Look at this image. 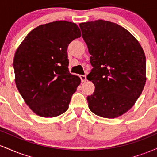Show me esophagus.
I'll use <instances>...</instances> for the list:
<instances>
[{
    "mask_svg": "<svg viewBox=\"0 0 157 157\" xmlns=\"http://www.w3.org/2000/svg\"><path fill=\"white\" fill-rule=\"evenodd\" d=\"M80 79H81V81H82V82H86V80H87V79H86V75H80Z\"/></svg>",
    "mask_w": 157,
    "mask_h": 157,
    "instance_id": "esophagus-1",
    "label": "esophagus"
}]
</instances>
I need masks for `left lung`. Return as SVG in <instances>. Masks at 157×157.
Returning a JSON list of instances; mask_svg holds the SVG:
<instances>
[{
  "label": "left lung",
  "mask_w": 157,
  "mask_h": 157,
  "mask_svg": "<svg viewBox=\"0 0 157 157\" xmlns=\"http://www.w3.org/2000/svg\"><path fill=\"white\" fill-rule=\"evenodd\" d=\"M93 68L87 79L95 90L87 97L98 116L115 118L130 110L146 82V58L141 45L125 28L97 20L80 23Z\"/></svg>",
  "instance_id": "1"
}]
</instances>
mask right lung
Instances as JSON below:
<instances>
[{
    "label": "right lung",
    "instance_id": "1",
    "mask_svg": "<svg viewBox=\"0 0 157 157\" xmlns=\"http://www.w3.org/2000/svg\"><path fill=\"white\" fill-rule=\"evenodd\" d=\"M80 37L76 23L55 21L32 30L16 50V86L26 105L38 116L55 117L68 109L81 80L68 71L67 48Z\"/></svg>",
    "mask_w": 157,
    "mask_h": 157
}]
</instances>
